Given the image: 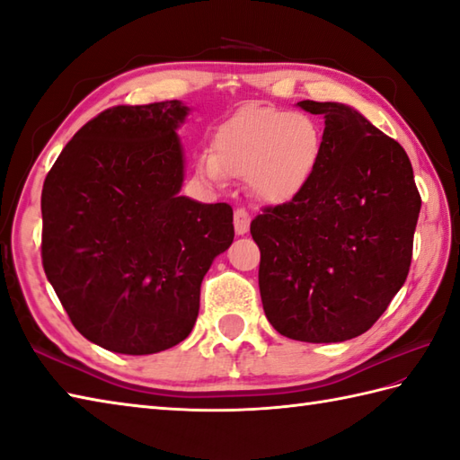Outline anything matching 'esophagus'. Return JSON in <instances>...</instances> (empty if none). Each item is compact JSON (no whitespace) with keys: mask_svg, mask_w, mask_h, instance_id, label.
Here are the masks:
<instances>
[{"mask_svg":"<svg viewBox=\"0 0 460 460\" xmlns=\"http://www.w3.org/2000/svg\"><path fill=\"white\" fill-rule=\"evenodd\" d=\"M233 223H235V231L237 235H245L249 231V223H251V215L247 213V209H243V207H237L235 215H233Z\"/></svg>","mask_w":460,"mask_h":460,"instance_id":"1","label":"esophagus"}]
</instances>
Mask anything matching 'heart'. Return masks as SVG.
Returning <instances> with one entry per match:
<instances>
[{
  "label": "heart",
  "instance_id": "obj_1",
  "mask_svg": "<svg viewBox=\"0 0 460 460\" xmlns=\"http://www.w3.org/2000/svg\"><path fill=\"white\" fill-rule=\"evenodd\" d=\"M323 143V125L311 113L249 105L221 125L213 151H201L195 169L213 183L223 181L225 173L247 177L259 199L283 203L309 185Z\"/></svg>",
  "mask_w": 460,
  "mask_h": 460
}]
</instances>
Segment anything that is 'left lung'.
Here are the masks:
<instances>
[{"instance_id": "left-lung-1", "label": "left lung", "mask_w": 460, "mask_h": 460, "mask_svg": "<svg viewBox=\"0 0 460 460\" xmlns=\"http://www.w3.org/2000/svg\"><path fill=\"white\" fill-rule=\"evenodd\" d=\"M325 117L309 185L251 221L259 291L281 335L341 343L363 335L409 275L420 195L401 143L343 103L299 102Z\"/></svg>"}]
</instances>
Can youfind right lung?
I'll list each match as a JSON object with an SVG mask.
<instances>
[{"label": "right lung", "instance_id": "add662e5", "mask_svg": "<svg viewBox=\"0 0 460 460\" xmlns=\"http://www.w3.org/2000/svg\"><path fill=\"white\" fill-rule=\"evenodd\" d=\"M177 99L115 105L71 139L43 181L41 263L74 327L113 353L181 343L213 259L235 237L227 203L177 195Z\"/></svg>", "mask_w": 460, "mask_h": 460}]
</instances>
